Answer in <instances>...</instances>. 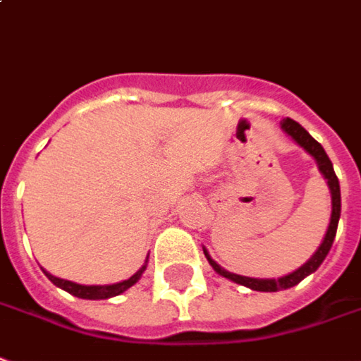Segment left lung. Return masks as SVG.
Masks as SVG:
<instances>
[{
    "label": "left lung",
    "mask_w": 361,
    "mask_h": 361,
    "mask_svg": "<svg viewBox=\"0 0 361 361\" xmlns=\"http://www.w3.org/2000/svg\"><path fill=\"white\" fill-rule=\"evenodd\" d=\"M281 128L286 130L289 137L293 138L297 145H301L309 152L311 156H314V160L319 164V170L322 172V176L329 180V188L330 193H332V215H330V224H329V231L324 234V240L319 246V250L312 254V258L303 264L301 268L293 271V274H289L286 277H279V279H254V277H244V276H236V274H231V271H226L223 269L219 264H216L215 259H211V256L205 252L207 259H209V264L215 268L216 274H221L223 277H228V279H233L234 283H240V286H246L254 289V291H281V289H289V287L297 286L301 279L312 274V271H317V268L322 264V259L326 258V254H329L330 246H332V242H334V236H336V228H338V219H340V183L338 178H336V173H334V168H332V162H330V158L324 152V148H322L314 138L305 130L297 121L293 119H283L281 121Z\"/></svg>",
    "instance_id": "obj_1"
}]
</instances>
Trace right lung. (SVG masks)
<instances>
[{
    "label": "right lung",
    "mask_w": 361,
    "mask_h": 361,
    "mask_svg": "<svg viewBox=\"0 0 361 361\" xmlns=\"http://www.w3.org/2000/svg\"><path fill=\"white\" fill-rule=\"evenodd\" d=\"M145 269L146 266H142L135 276L128 277L125 281H121V283H113V286H80V283H74V281H66V279L50 276L49 271H44V274H47V277H49L54 286H58L60 289H64L68 293H72L74 297H82V299H109V297H115V295L127 291L130 286H135L138 281V277L142 276Z\"/></svg>",
    "instance_id": "add662e5"
}]
</instances>
